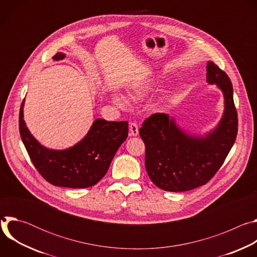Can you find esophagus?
<instances>
[{"label":"esophagus","instance_id":"esophagus-1","mask_svg":"<svg viewBox=\"0 0 257 257\" xmlns=\"http://www.w3.org/2000/svg\"><path fill=\"white\" fill-rule=\"evenodd\" d=\"M129 130H130V135L131 136H137L138 135V125L135 122H131L129 125Z\"/></svg>","mask_w":257,"mask_h":257}]
</instances>
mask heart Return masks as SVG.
I'll return each mask as SVG.
<instances>
[{"instance_id": "1", "label": "heart", "mask_w": 257, "mask_h": 257, "mask_svg": "<svg viewBox=\"0 0 257 257\" xmlns=\"http://www.w3.org/2000/svg\"><path fill=\"white\" fill-rule=\"evenodd\" d=\"M148 88H149L148 85H144V86H141L138 90H139V91H143V90L148 89ZM114 101H115L120 107H126V106H127V100H126L122 95H116V96L114 97Z\"/></svg>"}]
</instances>
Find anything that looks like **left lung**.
<instances>
[{
  "mask_svg": "<svg viewBox=\"0 0 257 257\" xmlns=\"http://www.w3.org/2000/svg\"><path fill=\"white\" fill-rule=\"evenodd\" d=\"M206 81L222 90L225 100L223 117L209 133L187 134L165 113L152 115L139 129L145 144L146 171L163 190L183 192L206 184L222 167L236 140L238 116L229 76L209 61Z\"/></svg>",
  "mask_w": 257,
  "mask_h": 257,
  "instance_id": "left-lung-1",
  "label": "left lung"
}]
</instances>
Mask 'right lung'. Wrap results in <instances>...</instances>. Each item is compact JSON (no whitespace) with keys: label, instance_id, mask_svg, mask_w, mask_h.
<instances>
[{"label":"right lung","instance_id":"1","mask_svg":"<svg viewBox=\"0 0 257 257\" xmlns=\"http://www.w3.org/2000/svg\"><path fill=\"white\" fill-rule=\"evenodd\" d=\"M57 53L53 59L63 60ZM22 101L19 113V131L29 158L39 173L55 186L86 188L95 185L105 175L121 144L128 136V122H108L96 119L85 137L63 151L43 146L29 132L23 120Z\"/></svg>","mask_w":257,"mask_h":257}]
</instances>
